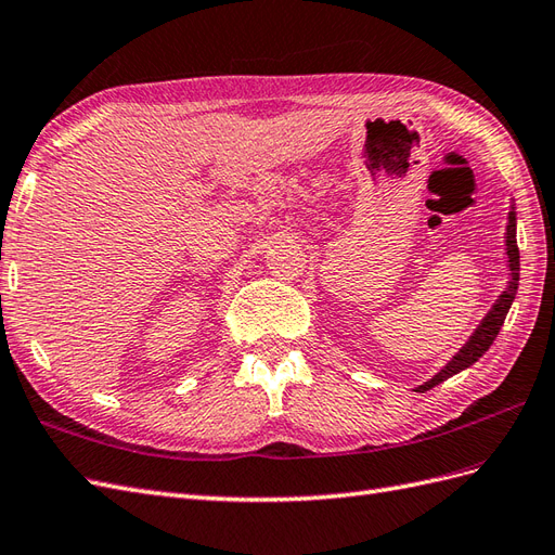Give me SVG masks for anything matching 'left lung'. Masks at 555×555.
I'll use <instances>...</instances> for the list:
<instances>
[{
	"label": "left lung",
	"mask_w": 555,
	"mask_h": 555,
	"mask_svg": "<svg viewBox=\"0 0 555 555\" xmlns=\"http://www.w3.org/2000/svg\"><path fill=\"white\" fill-rule=\"evenodd\" d=\"M506 255H508V272H511V281L506 291L500 295V300L492 305V309L488 311V317L480 321V325L476 328V333L468 337V343L460 349L457 357H452V361L443 367V371L436 373L429 382H424L415 391H429L440 382H446L448 377L462 373L464 367L474 365L482 353L490 349V345L494 343V337L500 335V328L504 325V319L511 309V302H514L516 291H518V279H520V253H518V244H516V210L508 212V224H506Z\"/></svg>",
	"instance_id": "obj_1"
}]
</instances>
